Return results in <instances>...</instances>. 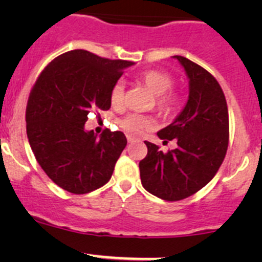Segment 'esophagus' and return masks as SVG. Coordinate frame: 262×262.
Wrapping results in <instances>:
<instances>
[{"label": "esophagus", "mask_w": 262, "mask_h": 262, "mask_svg": "<svg viewBox=\"0 0 262 262\" xmlns=\"http://www.w3.org/2000/svg\"><path fill=\"white\" fill-rule=\"evenodd\" d=\"M126 139H128V143H132V142H134V138L132 136L126 137Z\"/></svg>", "instance_id": "esophagus-1"}]
</instances>
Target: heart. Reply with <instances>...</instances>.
Listing matches in <instances>:
<instances>
[{"instance_id":"b5f03b06","label":"heart","mask_w":262,"mask_h":262,"mask_svg":"<svg viewBox=\"0 0 262 262\" xmlns=\"http://www.w3.org/2000/svg\"><path fill=\"white\" fill-rule=\"evenodd\" d=\"M141 81L157 96L156 105L162 113H171L178 104V97L173 94H168V90L172 87V78L160 71H146L139 76ZM124 86L123 81H116L110 90V104L115 109H120L124 104ZM152 125V120L146 115L129 114L120 121V126L130 136H138L144 129Z\"/></svg>"}]
</instances>
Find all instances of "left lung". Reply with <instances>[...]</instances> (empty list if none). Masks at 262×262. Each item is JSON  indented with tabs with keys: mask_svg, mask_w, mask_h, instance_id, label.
Here are the masks:
<instances>
[{
	"mask_svg": "<svg viewBox=\"0 0 262 262\" xmlns=\"http://www.w3.org/2000/svg\"><path fill=\"white\" fill-rule=\"evenodd\" d=\"M173 58L187 76L189 97L180 114L157 136L165 143L175 139L178 147L163 153L144 142L148 153L139 162L144 189L168 202L185 199L212 180L226 157L229 136L228 107L215 78L187 58Z\"/></svg>",
	"mask_w": 262,
	"mask_h": 262,
	"instance_id": "1",
	"label": "left lung"
}]
</instances>
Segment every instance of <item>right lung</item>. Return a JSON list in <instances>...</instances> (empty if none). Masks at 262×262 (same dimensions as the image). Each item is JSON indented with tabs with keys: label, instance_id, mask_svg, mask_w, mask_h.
Here are the masks:
<instances>
[{
	"label": "right lung",
	"instance_id": "right-lung-1",
	"mask_svg": "<svg viewBox=\"0 0 262 262\" xmlns=\"http://www.w3.org/2000/svg\"><path fill=\"white\" fill-rule=\"evenodd\" d=\"M134 62L71 50L49 63L26 106V133L36 161L53 182L86 194L110 180L126 146L121 132L86 130L91 110H109L110 90Z\"/></svg>",
	"mask_w": 262,
	"mask_h": 262
}]
</instances>
